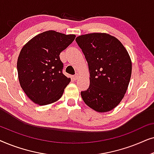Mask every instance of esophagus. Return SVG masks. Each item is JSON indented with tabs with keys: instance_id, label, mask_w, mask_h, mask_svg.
<instances>
[{
	"instance_id": "1",
	"label": "esophagus",
	"mask_w": 154,
	"mask_h": 154,
	"mask_svg": "<svg viewBox=\"0 0 154 154\" xmlns=\"http://www.w3.org/2000/svg\"><path fill=\"white\" fill-rule=\"evenodd\" d=\"M79 75L78 74H75L74 76H73V80H74V81H76V80H78L79 79Z\"/></svg>"
}]
</instances>
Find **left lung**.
Here are the masks:
<instances>
[{"mask_svg": "<svg viewBox=\"0 0 154 154\" xmlns=\"http://www.w3.org/2000/svg\"><path fill=\"white\" fill-rule=\"evenodd\" d=\"M75 41L90 71V86L81 92L83 100L97 112H107L123 100L132 73L127 50L116 38L105 33L81 35Z\"/></svg>", "mask_w": 154, "mask_h": 154, "instance_id": "8db88e82", "label": "left lung"}]
</instances>
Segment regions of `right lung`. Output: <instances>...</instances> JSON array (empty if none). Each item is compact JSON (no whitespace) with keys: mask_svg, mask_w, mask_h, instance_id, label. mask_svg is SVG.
I'll list each match as a JSON object with an SVG mask.
<instances>
[{"mask_svg":"<svg viewBox=\"0 0 154 154\" xmlns=\"http://www.w3.org/2000/svg\"><path fill=\"white\" fill-rule=\"evenodd\" d=\"M75 35L47 31L35 35L21 50L17 60L19 81L27 97L39 105L60 100L71 79L63 74L61 52Z\"/></svg>","mask_w":154,"mask_h":154,"instance_id":"right-lung-1","label":"right lung"}]
</instances>
